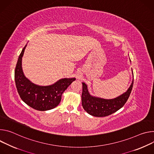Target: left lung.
<instances>
[{"mask_svg":"<svg viewBox=\"0 0 154 154\" xmlns=\"http://www.w3.org/2000/svg\"><path fill=\"white\" fill-rule=\"evenodd\" d=\"M132 75L133 76V70ZM82 84L81 100L84 109L91 116L105 117L116 112L125 105L133 88V78L128 90L122 95L112 99H105L92 96L88 91V85L85 82H82Z\"/></svg>","mask_w":154,"mask_h":154,"instance_id":"obj_1","label":"left lung"}]
</instances>
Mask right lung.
<instances>
[{
    "mask_svg": "<svg viewBox=\"0 0 154 154\" xmlns=\"http://www.w3.org/2000/svg\"><path fill=\"white\" fill-rule=\"evenodd\" d=\"M26 46L23 49L15 68L14 80L18 92L22 100L31 108L42 111L52 109L58 106L62 94L76 78H62L46 86L33 84L23 71L22 58Z\"/></svg>",
    "mask_w": 154,
    "mask_h": 154,
    "instance_id": "obj_1",
    "label": "right lung"
}]
</instances>
